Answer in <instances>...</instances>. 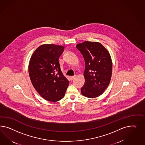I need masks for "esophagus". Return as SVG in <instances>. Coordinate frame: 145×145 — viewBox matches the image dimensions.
Masks as SVG:
<instances>
[{
	"instance_id": "1",
	"label": "esophagus",
	"mask_w": 145,
	"mask_h": 145,
	"mask_svg": "<svg viewBox=\"0 0 145 145\" xmlns=\"http://www.w3.org/2000/svg\"><path fill=\"white\" fill-rule=\"evenodd\" d=\"M75 77H76V75L71 76H70V79H71V80H73L74 78H75Z\"/></svg>"
}]
</instances>
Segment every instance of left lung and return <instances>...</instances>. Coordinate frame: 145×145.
Returning <instances> with one entry per match:
<instances>
[{
  "mask_svg": "<svg viewBox=\"0 0 145 145\" xmlns=\"http://www.w3.org/2000/svg\"><path fill=\"white\" fill-rule=\"evenodd\" d=\"M85 61V82L81 88L84 96H101L108 86L112 73V61L108 51L98 42L84 41L76 46Z\"/></svg>",
  "mask_w": 145,
  "mask_h": 145,
  "instance_id": "8db88e82",
  "label": "left lung"
}]
</instances>
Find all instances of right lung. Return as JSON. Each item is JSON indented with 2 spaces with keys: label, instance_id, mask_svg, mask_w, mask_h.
I'll return each instance as SVG.
<instances>
[{
  "label": "right lung",
  "instance_id": "right-lung-1",
  "mask_svg": "<svg viewBox=\"0 0 145 145\" xmlns=\"http://www.w3.org/2000/svg\"><path fill=\"white\" fill-rule=\"evenodd\" d=\"M63 46L45 44L40 46L31 56L29 73L31 82L44 99L56 102L65 95L69 81L61 72L59 57Z\"/></svg>",
  "mask_w": 145,
  "mask_h": 145
}]
</instances>
